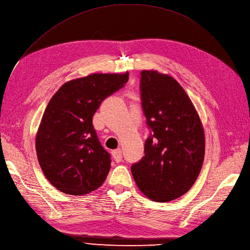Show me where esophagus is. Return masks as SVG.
Listing matches in <instances>:
<instances>
[{
    "instance_id": "obj_1",
    "label": "esophagus",
    "mask_w": 250,
    "mask_h": 250,
    "mask_svg": "<svg viewBox=\"0 0 250 250\" xmlns=\"http://www.w3.org/2000/svg\"><path fill=\"white\" fill-rule=\"evenodd\" d=\"M112 156L116 162H121L123 159V154H122V150L121 149H116L112 151Z\"/></svg>"
}]
</instances>
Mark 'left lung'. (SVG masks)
Wrapping results in <instances>:
<instances>
[{
  "mask_svg": "<svg viewBox=\"0 0 250 250\" xmlns=\"http://www.w3.org/2000/svg\"><path fill=\"white\" fill-rule=\"evenodd\" d=\"M140 91L151 133L145 155L132 166L133 177L149 199L171 201L198 178L205 151L203 126L187 93L169 75L142 70Z\"/></svg>",
  "mask_w": 250,
  "mask_h": 250,
  "instance_id": "left-lung-1",
  "label": "left lung"
}]
</instances>
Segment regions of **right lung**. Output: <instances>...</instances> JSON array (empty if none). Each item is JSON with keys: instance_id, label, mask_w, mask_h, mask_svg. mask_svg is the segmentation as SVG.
<instances>
[{"instance_id": "obj_1", "label": "right lung", "mask_w": 250, "mask_h": 250, "mask_svg": "<svg viewBox=\"0 0 250 250\" xmlns=\"http://www.w3.org/2000/svg\"><path fill=\"white\" fill-rule=\"evenodd\" d=\"M125 73H93L65 83L50 100L36 136L39 164L59 191L83 195L98 189L111 167L93 126V115L122 89Z\"/></svg>"}]
</instances>
